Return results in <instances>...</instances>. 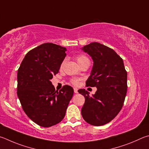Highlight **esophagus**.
<instances>
[{"label":"esophagus","mask_w":149,"mask_h":149,"mask_svg":"<svg viewBox=\"0 0 149 149\" xmlns=\"http://www.w3.org/2000/svg\"><path fill=\"white\" fill-rule=\"evenodd\" d=\"M74 92L75 93H78V89L77 88H74Z\"/></svg>","instance_id":"34e87169"}]
</instances>
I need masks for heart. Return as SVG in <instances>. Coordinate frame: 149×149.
<instances>
[{
    "instance_id": "1",
    "label": "heart",
    "mask_w": 149,
    "mask_h": 149,
    "mask_svg": "<svg viewBox=\"0 0 149 149\" xmlns=\"http://www.w3.org/2000/svg\"><path fill=\"white\" fill-rule=\"evenodd\" d=\"M75 59L77 60V61L78 63H79V65H80L82 63H84L86 62V61H90V60H89V59H88V57L87 56H86L85 55H84V54L78 55V56H76V57H75ZM63 65H64V62H63L61 65V68L63 67ZM71 83L74 85H77L78 84H79V81H78L77 79H72L71 80Z\"/></svg>"
}]
</instances>
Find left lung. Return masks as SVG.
Returning a JSON list of instances; mask_svg holds the SVG:
<instances>
[{
	"label": "left lung",
	"mask_w": 149,
	"mask_h": 149,
	"mask_svg": "<svg viewBox=\"0 0 149 149\" xmlns=\"http://www.w3.org/2000/svg\"><path fill=\"white\" fill-rule=\"evenodd\" d=\"M82 49L93 61L86 86L97 88L92 96L85 89L78 90L85 97L82 116L88 124L103 126L115 118L123 107L127 88V71L123 59L103 44L92 42Z\"/></svg>",
	"instance_id": "left-lung-1"
}]
</instances>
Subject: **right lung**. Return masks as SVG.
Instances as JSON below:
<instances>
[{"instance_id": "add662e5", "label": "right lung", "mask_w": 149, "mask_h": 149, "mask_svg": "<svg viewBox=\"0 0 149 149\" xmlns=\"http://www.w3.org/2000/svg\"><path fill=\"white\" fill-rule=\"evenodd\" d=\"M66 50L53 43L41 44L26 54L17 70V94L23 110L42 127L54 126L63 119L74 93L68 85L56 90L50 81L58 73Z\"/></svg>"}]
</instances>
